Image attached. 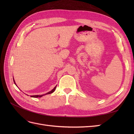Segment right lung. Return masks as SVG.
<instances>
[{
  "label": "right lung",
  "instance_id": "obj_1",
  "mask_svg": "<svg viewBox=\"0 0 134 134\" xmlns=\"http://www.w3.org/2000/svg\"><path fill=\"white\" fill-rule=\"evenodd\" d=\"M13 81H14V84L16 85L15 82V81H14V78H13ZM16 86L17 87V85H16ZM56 86H55L53 89H52V90L51 91H50V92H48L46 93V94H41V95H34V96H31V97H34V98H38V97H42V96H44V95L48 94H51V93H53V92L55 91V90H56ZM27 96H28V95H27Z\"/></svg>",
  "mask_w": 134,
  "mask_h": 134
}]
</instances>
